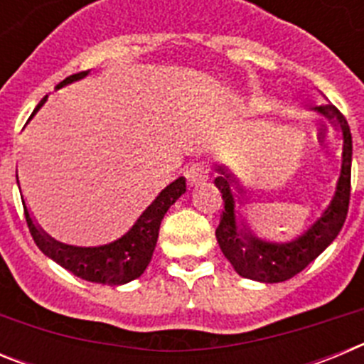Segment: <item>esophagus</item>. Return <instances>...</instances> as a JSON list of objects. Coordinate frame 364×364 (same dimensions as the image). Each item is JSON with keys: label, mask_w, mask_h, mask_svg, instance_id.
I'll return each instance as SVG.
<instances>
[{"label": "esophagus", "mask_w": 364, "mask_h": 364, "mask_svg": "<svg viewBox=\"0 0 364 364\" xmlns=\"http://www.w3.org/2000/svg\"><path fill=\"white\" fill-rule=\"evenodd\" d=\"M208 175H210V166L205 162H193L186 169V178H188L189 186L200 184L202 180L208 178Z\"/></svg>", "instance_id": "34e87169"}]
</instances>
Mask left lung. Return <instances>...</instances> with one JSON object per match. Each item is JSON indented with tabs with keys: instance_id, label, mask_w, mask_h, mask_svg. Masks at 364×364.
I'll return each mask as SVG.
<instances>
[{
	"instance_id": "8db88e82",
	"label": "left lung",
	"mask_w": 364,
	"mask_h": 364,
	"mask_svg": "<svg viewBox=\"0 0 364 364\" xmlns=\"http://www.w3.org/2000/svg\"><path fill=\"white\" fill-rule=\"evenodd\" d=\"M317 111L326 118H330V120H333V124L343 133V166H341L337 191L330 205H328V210L306 233L301 235L294 242H262V240L255 239L244 224L242 230L237 228L235 197L230 188L233 176L224 167L217 169L220 176L215 178V186L222 193L224 210H222L220 224H218L215 235H217L218 246H220L224 257L230 260L235 272L242 275V277L260 282L288 281V279H291L306 268L311 260L317 259L339 235L341 228L345 224L350 204L352 134H350L346 118L332 104L321 105V107H317Z\"/></svg>"
}]
</instances>
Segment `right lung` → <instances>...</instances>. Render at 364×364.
Masks as SVG:
<instances>
[{
  "label": "right lung",
  "instance_id": "obj_1",
  "mask_svg": "<svg viewBox=\"0 0 364 364\" xmlns=\"http://www.w3.org/2000/svg\"><path fill=\"white\" fill-rule=\"evenodd\" d=\"M87 74H89V70L73 74V76H69V78L58 83L56 89H62L63 85H67L70 82H76V80L83 78ZM45 100H47V96L38 104L34 112L43 105ZM182 193H186L184 176H180L173 184L167 186L159 197L154 198L153 204L140 215L136 224L122 239L98 247H76L56 242L50 237H47L32 222L23 198H21V202H23V211L25 218H27L28 231H31L36 246L40 247L45 255L50 257L54 262H58V264L63 266L65 269L73 272L76 277L83 279V281L118 286L134 281V279H138L146 272L151 257H153L156 240H159V230L160 224H162L164 215L178 200Z\"/></svg>",
  "mask_w": 364,
  "mask_h": 364
}]
</instances>
